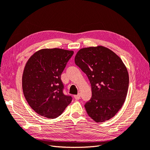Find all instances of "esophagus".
<instances>
[{"label": "esophagus", "mask_w": 150, "mask_h": 150, "mask_svg": "<svg viewBox=\"0 0 150 150\" xmlns=\"http://www.w3.org/2000/svg\"><path fill=\"white\" fill-rule=\"evenodd\" d=\"M74 98H75L76 99H77V100H78V99H80L81 96H80L79 94H77V95H74Z\"/></svg>", "instance_id": "34e87169"}]
</instances>
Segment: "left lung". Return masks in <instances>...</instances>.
Returning a JSON list of instances; mask_svg holds the SVG:
<instances>
[{
	"mask_svg": "<svg viewBox=\"0 0 150 150\" xmlns=\"http://www.w3.org/2000/svg\"><path fill=\"white\" fill-rule=\"evenodd\" d=\"M75 64L87 75L92 97L84 107L89 117L97 122L114 117L125 101L129 75L121 58L101 46L81 49Z\"/></svg>",
	"mask_w": 150,
	"mask_h": 150,
	"instance_id": "left-lung-1",
	"label": "left lung"
}]
</instances>
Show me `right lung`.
Wrapping results in <instances>:
<instances>
[{"label": "right lung", "mask_w": 150, "mask_h": 150, "mask_svg": "<svg viewBox=\"0 0 150 150\" xmlns=\"http://www.w3.org/2000/svg\"><path fill=\"white\" fill-rule=\"evenodd\" d=\"M74 52L62 49H42L26 62L22 86L29 105L38 115L54 119L72 101L63 93L61 75Z\"/></svg>", "instance_id": "1"}]
</instances>
